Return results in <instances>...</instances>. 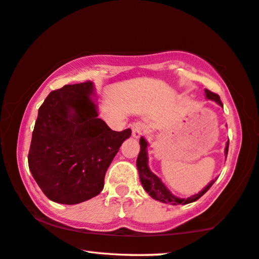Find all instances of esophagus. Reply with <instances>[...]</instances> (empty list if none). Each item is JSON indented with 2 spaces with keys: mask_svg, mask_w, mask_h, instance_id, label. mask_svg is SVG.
<instances>
[{
  "mask_svg": "<svg viewBox=\"0 0 259 259\" xmlns=\"http://www.w3.org/2000/svg\"><path fill=\"white\" fill-rule=\"evenodd\" d=\"M131 129H133V136L135 138H139L145 133V125L143 123H135L131 126Z\"/></svg>",
  "mask_w": 259,
  "mask_h": 259,
  "instance_id": "esophagus-1",
  "label": "esophagus"
}]
</instances>
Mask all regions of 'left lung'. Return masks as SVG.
Instances as JSON below:
<instances>
[{"label": "left lung", "mask_w": 259, "mask_h": 259, "mask_svg": "<svg viewBox=\"0 0 259 259\" xmlns=\"http://www.w3.org/2000/svg\"><path fill=\"white\" fill-rule=\"evenodd\" d=\"M205 97H206V99L214 101L223 107V102H221L220 97L218 94L213 93L205 89ZM139 144H141V151H139L137 162H136L139 179H141L142 186L144 188V190L155 200H159V202L166 203V204H171V205H179V204L186 205L189 203L196 202V200L199 199L200 197H202L205 192L212 187V184L217 181V179L212 180V181L208 183L202 191H199L198 194H196L191 197H188V198H180V197H176L175 195L171 194L169 189L165 186V183H163L161 180H160L158 176L150 169L149 157H147V146H149V143H147V141L144 137H141V139H139ZM228 145H229V141L226 143V147H225L226 158H227V153H228Z\"/></svg>", "instance_id": "obj_1"}]
</instances>
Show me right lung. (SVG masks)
I'll return each instance as SVG.
<instances>
[{"label": "right lung", "mask_w": 259, "mask_h": 259, "mask_svg": "<svg viewBox=\"0 0 259 259\" xmlns=\"http://www.w3.org/2000/svg\"><path fill=\"white\" fill-rule=\"evenodd\" d=\"M94 97L92 81L64 85L39 108L28 168L55 203L73 205L99 195L110 162L131 136V129L113 131L98 117Z\"/></svg>", "instance_id": "obj_1"}]
</instances>
